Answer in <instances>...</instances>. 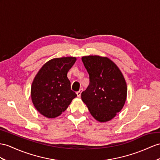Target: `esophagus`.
Returning a JSON list of instances; mask_svg holds the SVG:
<instances>
[{"label":"esophagus","mask_w":160,"mask_h":160,"mask_svg":"<svg viewBox=\"0 0 160 160\" xmlns=\"http://www.w3.org/2000/svg\"><path fill=\"white\" fill-rule=\"evenodd\" d=\"M83 92V89H80L79 91H78L77 92V97H80L81 95V92Z\"/></svg>","instance_id":"obj_1"}]
</instances>
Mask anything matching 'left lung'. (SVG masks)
Here are the masks:
<instances>
[{
    "label": "left lung",
    "instance_id": "left-lung-1",
    "mask_svg": "<svg viewBox=\"0 0 160 160\" xmlns=\"http://www.w3.org/2000/svg\"><path fill=\"white\" fill-rule=\"evenodd\" d=\"M81 60L89 75V84L81 93V99L93 118L108 122L125 104L126 80L118 66L107 57L88 56Z\"/></svg>",
    "mask_w": 160,
    "mask_h": 160
}]
</instances>
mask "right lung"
<instances>
[{
  "instance_id": "1",
  "label": "right lung",
  "mask_w": 160,
  "mask_h": 160,
  "mask_svg": "<svg viewBox=\"0 0 160 160\" xmlns=\"http://www.w3.org/2000/svg\"><path fill=\"white\" fill-rule=\"evenodd\" d=\"M75 57L53 58L38 71L31 85V98L36 109L48 118L60 115L77 96L71 90L67 73Z\"/></svg>"
}]
</instances>
